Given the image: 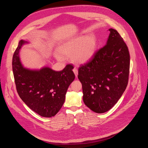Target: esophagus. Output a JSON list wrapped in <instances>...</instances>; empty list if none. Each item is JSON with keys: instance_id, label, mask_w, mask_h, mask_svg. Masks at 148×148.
<instances>
[{"instance_id": "1", "label": "esophagus", "mask_w": 148, "mask_h": 148, "mask_svg": "<svg viewBox=\"0 0 148 148\" xmlns=\"http://www.w3.org/2000/svg\"><path fill=\"white\" fill-rule=\"evenodd\" d=\"M73 71L74 73V74H75V77H77V76H78V70H77L76 68H74V69H73Z\"/></svg>"}]
</instances>
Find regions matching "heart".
Instances as JSON below:
<instances>
[{
	"mask_svg": "<svg viewBox=\"0 0 148 148\" xmlns=\"http://www.w3.org/2000/svg\"><path fill=\"white\" fill-rule=\"evenodd\" d=\"M97 48V41L92 34L80 36L68 39L57 47L56 58L63 61V57H70L73 62L84 64L89 62L94 56Z\"/></svg>",
	"mask_w": 148,
	"mask_h": 148,
	"instance_id": "obj_1",
	"label": "heart"
}]
</instances>
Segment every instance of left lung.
Here are the masks:
<instances>
[{"label": "left lung", "instance_id": "obj_1", "mask_svg": "<svg viewBox=\"0 0 148 148\" xmlns=\"http://www.w3.org/2000/svg\"><path fill=\"white\" fill-rule=\"evenodd\" d=\"M110 32L106 45L78 69L83 100L92 111L103 114L121 98L128 82L130 56L128 47L116 30Z\"/></svg>", "mask_w": 148, "mask_h": 148}]
</instances>
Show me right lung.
<instances>
[{"instance_id":"obj_1","label":"right lung","mask_w":148,"mask_h":148,"mask_svg":"<svg viewBox=\"0 0 148 148\" xmlns=\"http://www.w3.org/2000/svg\"><path fill=\"white\" fill-rule=\"evenodd\" d=\"M28 44L21 40L12 58V70L20 98L34 112L44 117L56 115L63 106L67 88L75 79L74 67L67 65L61 71L48 66L31 69L23 66L20 58L22 47Z\"/></svg>"}]
</instances>
